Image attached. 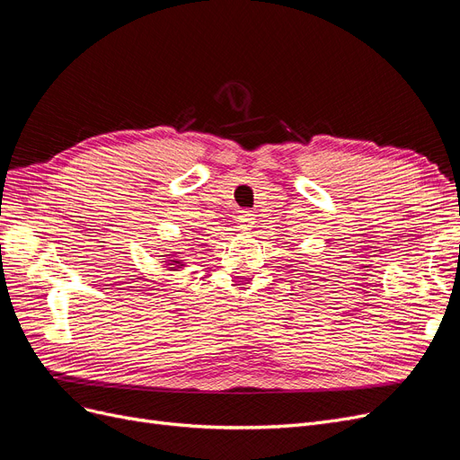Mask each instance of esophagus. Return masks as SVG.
<instances>
[{
    "instance_id": "1",
    "label": "esophagus",
    "mask_w": 460,
    "mask_h": 460,
    "mask_svg": "<svg viewBox=\"0 0 460 460\" xmlns=\"http://www.w3.org/2000/svg\"><path fill=\"white\" fill-rule=\"evenodd\" d=\"M253 219H255V214H252L250 210H243L241 214H238L236 217V227L241 231H250L253 227Z\"/></svg>"
}]
</instances>
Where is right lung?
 <instances>
[{
    "label": "right lung",
    "instance_id": "obj_1",
    "mask_svg": "<svg viewBox=\"0 0 460 460\" xmlns=\"http://www.w3.org/2000/svg\"><path fill=\"white\" fill-rule=\"evenodd\" d=\"M171 255V253H169ZM162 257H165V255H162ZM172 259H165V261H162L165 267H167V270H176V269H182L184 265H182V261L181 259H176V255H171Z\"/></svg>",
    "mask_w": 460,
    "mask_h": 460
}]
</instances>
